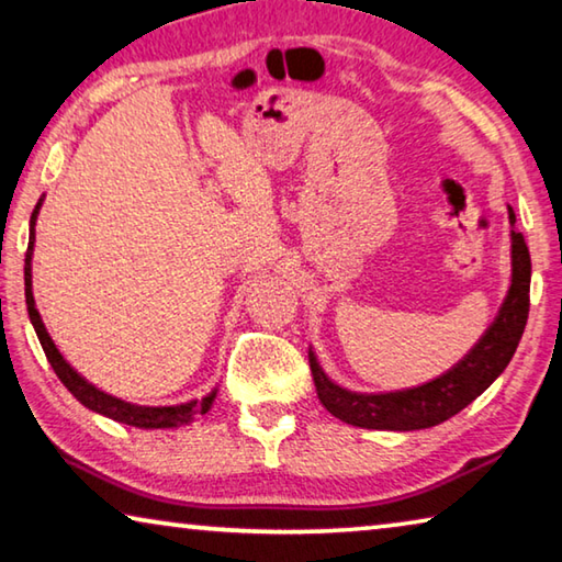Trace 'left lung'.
Here are the masks:
<instances>
[{"mask_svg":"<svg viewBox=\"0 0 562 562\" xmlns=\"http://www.w3.org/2000/svg\"><path fill=\"white\" fill-rule=\"evenodd\" d=\"M510 223L516 213L508 207ZM513 278L510 290L503 300V307L493 325L486 329L475 347L449 372L431 379L422 386L402 389L386 394H357L329 382L317 364V357L310 349V369L315 376L317 396L331 416L341 418L359 429H386V431H414L429 429L446 422L469 406L496 382V376L508 367L510 357L522 337L530 307V255L522 235L510 233Z\"/></svg>","mask_w":562,"mask_h":562,"instance_id":"8db88e82","label":"left lung"}]
</instances>
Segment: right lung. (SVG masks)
Returning a JSON list of instances; mask_svg holds the SVG:
<instances>
[{"label": "right lung", "instance_id": "obj_1", "mask_svg": "<svg viewBox=\"0 0 562 562\" xmlns=\"http://www.w3.org/2000/svg\"><path fill=\"white\" fill-rule=\"evenodd\" d=\"M42 201L36 203L34 213H32V225H30V247H26V258H24V294H26V310H30V319L36 329V337L42 341V349L46 359H49L52 369L56 372V376L61 379V384L69 389V392L79 398V402L91 408V412L103 414L113 418V422H121V424H128V426H138V429H173V426H183L190 424L198 414H205L207 408L213 406L215 402V389L207 396H203L201 402H186V404H178V406H136V404H128L123 402V398L111 396L106 392H101L93 384H89L87 379L81 374H76L74 369L69 367V361H66L59 349L49 337V331H46L44 322L40 317V312H36V304H34V294H32V252H34V223H36V213H40Z\"/></svg>", "mask_w": 562, "mask_h": 562}]
</instances>
